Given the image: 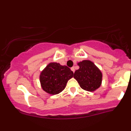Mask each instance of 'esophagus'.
I'll use <instances>...</instances> for the list:
<instances>
[{
	"mask_svg": "<svg viewBox=\"0 0 131 131\" xmlns=\"http://www.w3.org/2000/svg\"><path fill=\"white\" fill-rule=\"evenodd\" d=\"M71 71L73 72V73H74V71H75V68H74V67H72L71 68Z\"/></svg>",
	"mask_w": 131,
	"mask_h": 131,
	"instance_id": "34e87169",
	"label": "esophagus"
}]
</instances>
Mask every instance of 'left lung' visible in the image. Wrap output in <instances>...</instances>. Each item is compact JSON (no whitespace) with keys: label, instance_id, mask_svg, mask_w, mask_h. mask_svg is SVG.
<instances>
[{"label":"left lung","instance_id":"left-lung-1","mask_svg":"<svg viewBox=\"0 0 131 131\" xmlns=\"http://www.w3.org/2000/svg\"><path fill=\"white\" fill-rule=\"evenodd\" d=\"M79 70H76L74 78L81 88L87 91H94L100 86L102 74L101 71L92 61L83 60L78 63Z\"/></svg>","mask_w":131,"mask_h":131}]
</instances>
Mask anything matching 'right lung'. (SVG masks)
<instances>
[{"instance_id":"1","label":"right lung","mask_w":131,"mask_h":131,"mask_svg":"<svg viewBox=\"0 0 131 131\" xmlns=\"http://www.w3.org/2000/svg\"><path fill=\"white\" fill-rule=\"evenodd\" d=\"M73 72L67 66L50 63L40 75L42 88L50 94H57L65 88L68 81L73 78Z\"/></svg>"}]
</instances>
